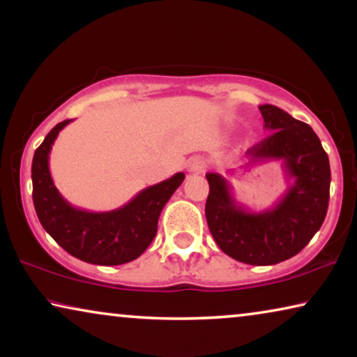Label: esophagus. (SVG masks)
<instances>
[{"instance_id":"obj_1","label":"esophagus","mask_w":357,"mask_h":357,"mask_svg":"<svg viewBox=\"0 0 357 357\" xmlns=\"http://www.w3.org/2000/svg\"><path fill=\"white\" fill-rule=\"evenodd\" d=\"M205 167H207V165H205V160L202 157H199V155H195V157L189 158V162H188V172L189 173H202Z\"/></svg>"}]
</instances>
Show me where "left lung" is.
Returning <instances> with one entry per match:
<instances>
[{
  "mask_svg": "<svg viewBox=\"0 0 357 357\" xmlns=\"http://www.w3.org/2000/svg\"><path fill=\"white\" fill-rule=\"evenodd\" d=\"M267 139L248 150L249 165L281 160L293 184L272 208L252 212L238 204L222 174L207 173L205 217L225 254L249 265H275L294 257L322 227L330 199V163L309 124L273 105H260ZM248 165V167H249Z\"/></svg>",
  "mask_w": 357,
  "mask_h": 357,
  "instance_id": "left-lung-1",
  "label": "left lung"
}]
</instances>
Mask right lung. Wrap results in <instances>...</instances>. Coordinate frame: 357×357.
Here are the masks:
<instances>
[{
  "instance_id": "right-lung-1",
  "label": "right lung",
  "mask_w": 357,
  "mask_h": 357,
  "mask_svg": "<svg viewBox=\"0 0 357 357\" xmlns=\"http://www.w3.org/2000/svg\"><path fill=\"white\" fill-rule=\"evenodd\" d=\"M54 126L32 160L33 205L45 231L79 260L95 265H121L137 259L157 234L160 213L184 181V173L140 190L126 205L112 212H87L59 194L50 174L48 158L59 130Z\"/></svg>"
}]
</instances>
